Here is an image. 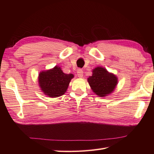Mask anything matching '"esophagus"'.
Instances as JSON below:
<instances>
[{
    "label": "esophagus",
    "mask_w": 154,
    "mask_h": 154,
    "mask_svg": "<svg viewBox=\"0 0 154 154\" xmlns=\"http://www.w3.org/2000/svg\"><path fill=\"white\" fill-rule=\"evenodd\" d=\"M77 76L80 78L83 77V71L82 69H79L77 70Z\"/></svg>",
    "instance_id": "34e87169"
}]
</instances>
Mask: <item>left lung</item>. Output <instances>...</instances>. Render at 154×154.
<instances>
[{
    "instance_id": "left-lung-1",
    "label": "left lung",
    "mask_w": 154,
    "mask_h": 154,
    "mask_svg": "<svg viewBox=\"0 0 154 154\" xmlns=\"http://www.w3.org/2000/svg\"><path fill=\"white\" fill-rule=\"evenodd\" d=\"M93 92L99 97H106L113 92L118 84V78L106 69L97 67L93 70L92 76L87 79Z\"/></svg>"
}]
</instances>
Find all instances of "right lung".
<instances>
[{
  "mask_svg": "<svg viewBox=\"0 0 154 154\" xmlns=\"http://www.w3.org/2000/svg\"><path fill=\"white\" fill-rule=\"evenodd\" d=\"M73 77L72 73L65 74L60 67L55 66L51 69L40 72L38 83L44 94L51 98H55L65 94Z\"/></svg>",
  "mask_w": 154,
  "mask_h": 154,
  "instance_id": "obj_1",
  "label": "right lung"
}]
</instances>
